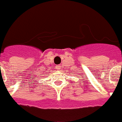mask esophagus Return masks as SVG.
<instances>
[{"instance_id":"34e87169","label":"esophagus","mask_w":122,"mask_h":122,"mask_svg":"<svg viewBox=\"0 0 122 122\" xmlns=\"http://www.w3.org/2000/svg\"><path fill=\"white\" fill-rule=\"evenodd\" d=\"M56 69L57 70H60V68H61V66H59V65H57V66H56Z\"/></svg>"}]
</instances>
